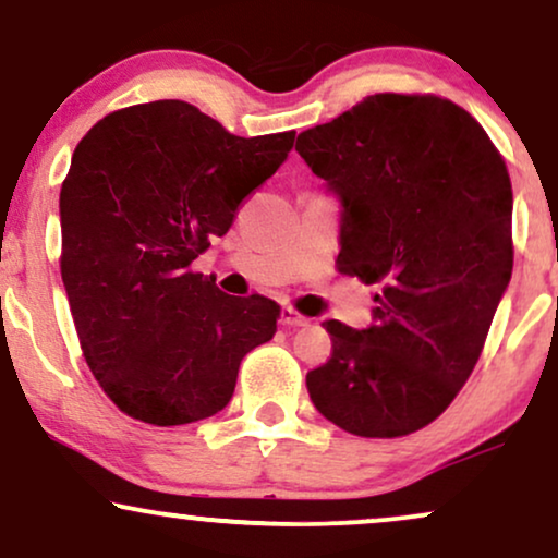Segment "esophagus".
<instances>
[{
	"mask_svg": "<svg viewBox=\"0 0 558 558\" xmlns=\"http://www.w3.org/2000/svg\"><path fill=\"white\" fill-rule=\"evenodd\" d=\"M280 324H283V327H308V324H312V319H308V316L299 314L291 306H283V308H280Z\"/></svg>",
	"mask_w": 558,
	"mask_h": 558,
	"instance_id": "esophagus-1",
	"label": "esophagus"
}]
</instances>
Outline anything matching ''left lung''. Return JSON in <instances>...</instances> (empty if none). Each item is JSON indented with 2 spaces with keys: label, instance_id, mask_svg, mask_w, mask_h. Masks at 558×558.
<instances>
[{
  "label": "left lung",
  "instance_id": "8db88e82",
  "mask_svg": "<svg viewBox=\"0 0 558 558\" xmlns=\"http://www.w3.org/2000/svg\"><path fill=\"white\" fill-rule=\"evenodd\" d=\"M295 151L342 203L337 270L378 286L373 324L329 319L314 407L361 437L417 433L482 355L512 275V185L466 110L435 95H371L303 131Z\"/></svg>",
  "mask_w": 558,
  "mask_h": 558
}]
</instances>
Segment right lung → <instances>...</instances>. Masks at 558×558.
Listing matches in <instances>:
<instances>
[{
    "instance_id": "add662e5",
    "label": "right lung",
    "mask_w": 558,
    "mask_h": 558,
    "mask_svg": "<svg viewBox=\"0 0 558 558\" xmlns=\"http://www.w3.org/2000/svg\"><path fill=\"white\" fill-rule=\"evenodd\" d=\"M295 131L242 138L182 100L116 110L76 144L61 185V280L92 376L157 427L229 404L239 363L280 306L227 295L190 263L272 178Z\"/></svg>"
}]
</instances>
